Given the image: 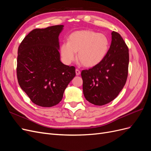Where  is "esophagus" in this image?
<instances>
[{
	"label": "esophagus",
	"mask_w": 151,
	"mask_h": 151,
	"mask_svg": "<svg viewBox=\"0 0 151 151\" xmlns=\"http://www.w3.org/2000/svg\"><path fill=\"white\" fill-rule=\"evenodd\" d=\"M76 76H79L80 74H81V71L79 69L76 68Z\"/></svg>",
	"instance_id": "obj_1"
}]
</instances>
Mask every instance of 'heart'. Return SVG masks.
Wrapping results in <instances>:
<instances>
[{"mask_svg":"<svg viewBox=\"0 0 151 151\" xmlns=\"http://www.w3.org/2000/svg\"><path fill=\"white\" fill-rule=\"evenodd\" d=\"M109 40L102 33L91 30H81L72 33L68 42L60 47L63 61L69 64L77 58L84 66L92 67L98 65L106 57L109 50Z\"/></svg>","mask_w":151,"mask_h":151,"instance_id":"obj_1","label":"heart"}]
</instances>
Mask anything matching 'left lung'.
Masks as SVG:
<instances>
[{"label": "left lung", "mask_w": 151, "mask_h": 151, "mask_svg": "<svg viewBox=\"0 0 151 151\" xmlns=\"http://www.w3.org/2000/svg\"><path fill=\"white\" fill-rule=\"evenodd\" d=\"M129 63L127 45L119 33L113 31L106 57L98 65L81 72L87 101L102 106L115 99L126 83Z\"/></svg>", "instance_id": "8db88e82"}]
</instances>
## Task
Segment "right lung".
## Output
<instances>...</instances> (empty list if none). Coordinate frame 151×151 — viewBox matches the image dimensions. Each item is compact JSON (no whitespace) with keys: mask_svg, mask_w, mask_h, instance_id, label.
I'll return each instance as SVG.
<instances>
[{"mask_svg":"<svg viewBox=\"0 0 151 151\" xmlns=\"http://www.w3.org/2000/svg\"><path fill=\"white\" fill-rule=\"evenodd\" d=\"M63 25L35 29L18 48L17 77L21 88L36 105L52 107L60 103L76 68L62 63L58 36Z\"/></svg>","mask_w":151,"mask_h":151,"instance_id":"add662e5","label":"right lung"}]
</instances>
